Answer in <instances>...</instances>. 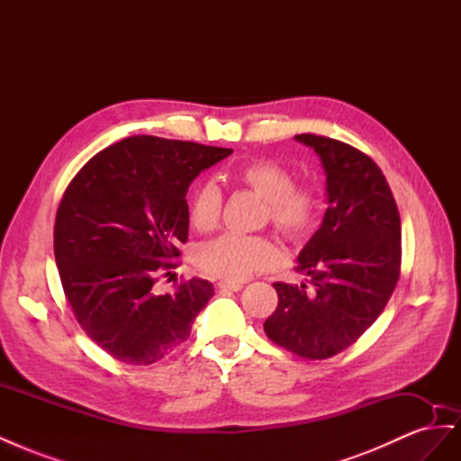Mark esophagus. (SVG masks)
<instances>
[{"label":"esophagus","instance_id":"obj_1","mask_svg":"<svg viewBox=\"0 0 461 461\" xmlns=\"http://www.w3.org/2000/svg\"><path fill=\"white\" fill-rule=\"evenodd\" d=\"M217 286H219V290H230V292H239V290H242V283H236V281H219L217 283Z\"/></svg>","mask_w":461,"mask_h":461}]
</instances>
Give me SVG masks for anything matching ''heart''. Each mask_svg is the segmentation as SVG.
Listing matches in <instances>:
<instances>
[{
    "instance_id": "1",
    "label": "heart",
    "mask_w": 461,
    "mask_h": 461,
    "mask_svg": "<svg viewBox=\"0 0 461 461\" xmlns=\"http://www.w3.org/2000/svg\"><path fill=\"white\" fill-rule=\"evenodd\" d=\"M230 180L240 185L267 203L265 221L290 242H298L310 234L319 212V198L313 188L294 185V176L286 167L269 159H256L236 167ZM221 192L205 183L194 190L188 217L198 232H209L219 225ZM278 261L276 246L265 236L222 234L205 242L198 252L200 267L225 281H244L256 271L269 269Z\"/></svg>"
}]
</instances>
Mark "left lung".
Wrapping results in <instances>:
<instances>
[{
    "mask_svg": "<svg viewBox=\"0 0 461 461\" xmlns=\"http://www.w3.org/2000/svg\"><path fill=\"white\" fill-rule=\"evenodd\" d=\"M296 140L317 151L327 173L329 207L298 256L308 285L275 283L278 305L265 334L305 359L352 346L384 310L400 278L402 227L393 192L376 163L357 148L317 134Z\"/></svg>",
    "mask_w": 461,
    "mask_h": 461,
    "instance_id": "obj_1",
    "label": "left lung"
}]
</instances>
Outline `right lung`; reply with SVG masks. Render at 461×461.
Wrapping results in <instances>:
<instances>
[{"instance_id":"obj_1","label":"right lung","mask_w":461,"mask_h":461,"mask_svg":"<svg viewBox=\"0 0 461 461\" xmlns=\"http://www.w3.org/2000/svg\"><path fill=\"white\" fill-rule=\"evenodd\" d=\"M232 149L131 136L75 175L58 207L53 252L68 305L88 337L129 366H149L190 337L213 296L203 278L158 294L188 240L186 192Z\"/></svg>"}]
</instances>
